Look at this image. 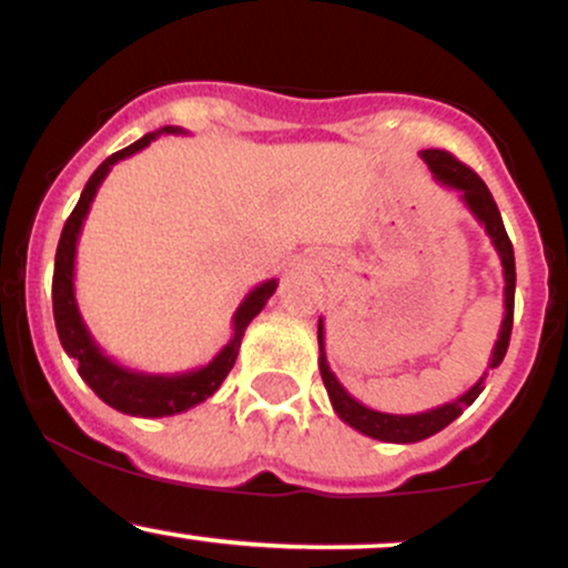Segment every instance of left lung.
Masks as SVG:
<instances>
[{
    "label": "left lung",
    "mask_w": 568,
    "mask_h": 568,
    "mask_svg": "<svg viewBox=\"0 0 568 568\" xmlns=\"http://www.w3.org/2000/svg\"><path fill=\"white\" fill-rule=\"evenodd\" d=\"M422 160L427 162V168L433 171L435 179L440 181L443 186H452L462 194V202L470 207V213L478 219V224L484 226L488 237H491V245L497 247L501 272H505V321H501L499 338L491 349V361H488V368H497L501 361H505L507 344H510L513 334V306H515V256H513V243L507 237L505 224H501L499 207L494 202L491 192L484 184L478 173L470 171L465 162H459L454 154L443 152V149H425L422 152ZM317 344H321V376L325 389H328L331 406L338 414V419L347 422L349 427H355L357 433L368 435V438L384 440V443H416L425 440L429 435L440 433L443 427H448L456 416H462V410L473 406L475 397L484 393V379L486 374L480 376L478 382L467 389L465 395L456 397L454 403H446V406L422 410V414H382V410H374L363 406L361 400H355L347 389L342 387V382L336 379V374L331 371L328 361H325V328L323 321H317Z\"/></svg>",
    "instance_id": "1"
}]
</instances>
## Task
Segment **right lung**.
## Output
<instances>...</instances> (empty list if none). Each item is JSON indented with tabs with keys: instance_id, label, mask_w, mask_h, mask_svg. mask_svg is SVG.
<instances>
[{
	"instance_id": "add662e5",
	"label": "right lung",
	"mask_w": 568,
	"mask_h": 568,
	"mask_svg": "<svg viewBox=\"0 0 568 568\" xmlns=\"http://www.w3.org/2000/svg\"><path fill=\"white\" fill-rule=\"evenodd\" d=\"M160 133H184V130L165 125L162 130H158V133H146L143 139L130 143L125 149H120V152H114L112 158H106L95 168V173L90 175V181L82 189L80 202H77V207L71 211L67 224H63L61 240H58L55 272H53V315H55L58 338H61L67 355L74 357L80 376L88 382V387L93 389L103 403H106V406H112L130 416H143V419H158V416L181 414V410L197 406V403L207 400V397L216 393L221 382H224L226 374L232 371L234 361H237L240 342H243L245 328L251 325L253 317L264 310V304L270 302V296L277 288V280H264L262 285H256V288L247 293L243 304L237 306V312H234L232 317L234 323L232 342L202 368L186 371V374H173V376L141 374V371L120 366V363H114L112 357L103 355V349L98 347L95 338L90 336L80 310H77V298H74L77 240H80L84 216H88L90 211V202H93L98 186L103 184V179H106L109 171H112V165L130 158V154L141 152V149H146Z\"/></svg>"
}]
</instances>
